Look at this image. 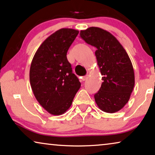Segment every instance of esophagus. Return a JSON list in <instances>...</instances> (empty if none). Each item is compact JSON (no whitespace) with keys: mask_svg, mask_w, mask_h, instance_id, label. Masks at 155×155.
Instances as JSON below:
<instances>
[{"mask_svg":"<svg viewBox=\"0 0 155 155\" xmlns=\"http://www.w3.org/2000/svg\"><path fill=\"white\" fill-rule=\"evenodd\" d=\"M88 76L87 75H85V76H83V77L82 78V81H84V80H87V78Z\"/></svg>","mask_w":155,"mask_h":155,"instance_id":"34e87169","label":"esophagus"}]
</instances>
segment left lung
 <instances>
[{
	"instance_id": "left-lung-1",
	"label": "left lung",
	"mask_w": 155,
	"mask_h": 155,
	"mask_svg": "<svg viewBox=\"0 0 155 155\" xmlns=\"http://www.w3.org/2000/svg\"><path fill=\"white\" fill-rule=\"evenodd\" d=\"M80 37L97 50V64L102 77L94 99L101 111L115 113L128 102L135 85L134 70L128 54L117 39L99 27L80 31Z\"/></svg>"
}]
</instances>
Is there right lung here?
I'll return each instance as SVG.
<instances>
[{
    "label": "right lung",
    "mask_w": 155,
    "mask_h": 155,
    "mask_svg": "<svg viewBox=\"0 0 155 155\" xmlns=\"http://www.w3.org/2000/svg\"><path fill=\"white\" fill-rule=\"evenodd\" d=\"M78 33L69 28L55 31L41 44L31 61V90L40 105L52 115L64 114L81 86L66 56Z\"/></svg>",
    "instance_id": "obj_1"
}]
</instances>
